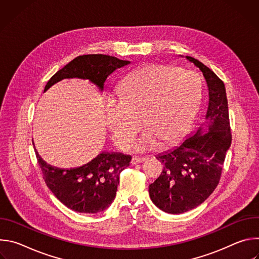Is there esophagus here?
<instances>
[{
    "mask_svg": "<svg viewBox=\"0 0 259 259\" xmlns=\"http://www.w3.org/2000/svg\"><path fill=\"white\" fill-rule=\"evenodd\" d=\"M146 161V158H140V157H133L132 160H131V164L132 165H136V164H139V163H142Z\"/></svg>",
    "mask_w": 259,
    "mask_h": 259,
    "instance_id": "34e87169",
    "label": "esophagus"
}]
</instances>
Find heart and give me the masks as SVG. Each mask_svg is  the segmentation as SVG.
I'll return each mask as SVG.
<instances>
[{"instance_id":"heart-1","label":"heart","mask_w":259,"mask_h":259,"mask_svg":"<svg viewBox=\"0 0 259 259\" xmlns=\"http://www.w3.org/2000/svg\"><path fill=\"white\" fill-rule=\"evenodd\" d=\"M119 100L105 101L104 113L114 142L122 150L135 144L138 152L157 149L164 141L172 144L193 122L201 100L197 73L175 66L153 64L132 71L117 92Z\"/></svg>"}]
</instances>
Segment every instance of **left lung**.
<instances>
[{
	"label": "left lung",
	"instance_id": "left-lung-1",
	"mask_svg": "<svg viewBox=\"0 0 259 259\" xmlns=\"http://www.w3.org/2000/svg\"><path fill=\"white\" fill-rule=\"evenodd\" d=\"M186 58L202 71L209 100L205 120L196 132L175 149L157 156L164 168L150 184V197L159 209L170 214L198 207L214 192L232 143L224 82L198 59Z\"/></svg>",
	"mask_w": 259,
	"mask_h": 259
}]
</instances>
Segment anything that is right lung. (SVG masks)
I'll use <instances>...</instances> for the list:
<instances>
[{
	"mask_svg": "<svg viewBox=\"0 0 259 259\" xmlns=\"http://www.w3.org/2000/svg\"><path fill=\"white\" fill-rule=\"evenodd\" d=\"M129 63L128 60L109 55H81L59 69L48 81L44 91L63 79L71 78L89 80L103 91L108 76ZM35 155L43 178L54 196L73 211L91 214L104 211L113 203L120 173L130 165L132 159L122 153L102 152L83 166L61 169L47 164L36 151Z\"/></svg>",
	"mask_w": 259,
	"mask_h": 259,
	"instance_id": "right-lung-1",
	"label": "right lung"
}]
</instances>
